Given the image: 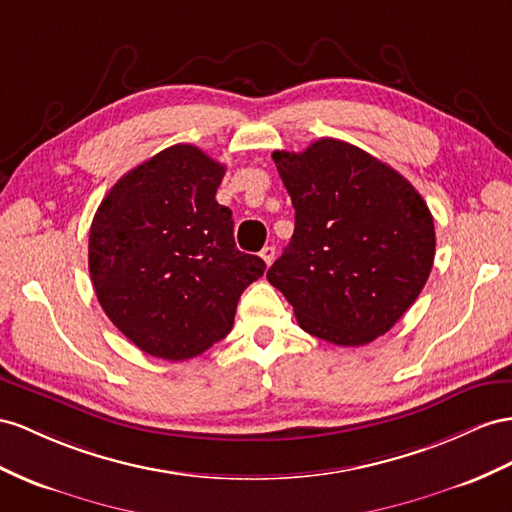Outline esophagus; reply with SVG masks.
Instances as JSON below:
<instances>
[{"mask_svg":"<svg viewBox=\"0 0 512 512\" xmlns=\"http://www.w3.org/2000/svg\"><path fill=\"white\" fill-rule=\"evenodd\" d=\"M259 255H261V259H264L266 264L270 266L272 261H274V257H277V248H274V246H264V248H261Z\"/></svg>","mask_w":512,"mask_h":512,"instance_id":"esophagus-1","label":"esophagus"}]
</instances>
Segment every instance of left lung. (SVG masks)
Instances as JSON below:
<instances>
[{
  "label": "left lung",
  "instance_id": "left-lung-1",
  "mask_svg": "<svg viewBox=\"0 0 512 512\" xmlns=\"http://www.w3.org/2000/svg\"><path fill=\"white\" fill-rule=\"evenodd\" d=\"M272 160L296 225L268 281L309 335L335 346L370 344L428 281L435 259L428 205L398 170L342 140L274 151Z\"/></svg>",
  "mask_w": 512,
  "mask_h": 512
}]
</instances>
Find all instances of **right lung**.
<instances>
[{
    "label": "right lung",
    "mask_w": 512,
    "mask_h": 512,
    "mask_svg": "<svg viewBox=\"0 0 512 512\" xmlns=\"http://www.w3.org/2000/svg\"><path fill=\"white\" fill-rule=\"evenodd\" d=\"M225 170L175 144L116 181L90 225L99 305L151 357L186 361L225 339L242 292L266 270L235 248L231 209L216 201Z\"/></svg>",
    "instance_id": "add662e5"
}]
</instances>
